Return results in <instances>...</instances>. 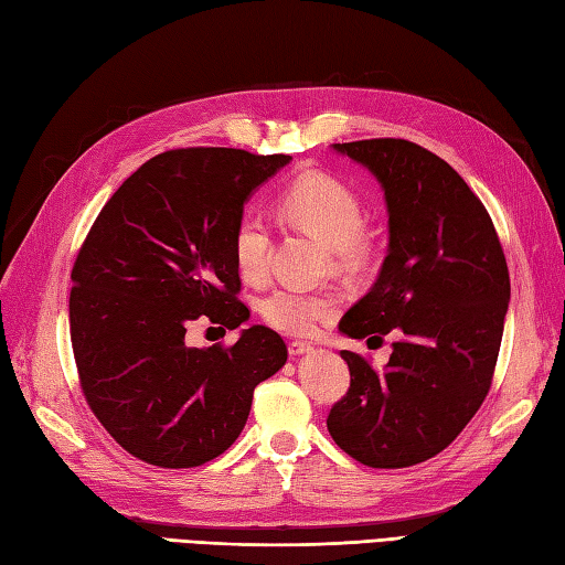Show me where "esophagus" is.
<instances>
[{
  "mask_svg": "<svg viewBox=\"0 0 565 565\" xmlns=\"http://www.w3.org/2000/svg\"><path fill=\"white\" fill-rule=\"evenodd\" d=\"M313 347L306 344V342H289V354L291 356H301V354H308Z\"/></svg>",
  "mask_w": 565,
  "mask_h": 565,
  "instance_id": "34e87169",
  "label": "esophagus"
}]
</instances>
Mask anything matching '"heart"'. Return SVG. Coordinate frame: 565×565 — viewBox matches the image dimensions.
<instances>
[{
	"label": "heart",
	"instance_id": "1",
	"mask_svg": "<svg viewBox=\"0 0 565 565\" xmlns=\"http://www.w3.org/2000/svg\"><path fill=\"white\" fill-rule=\"evenodd\" d=\"M279 215L303 233L332 247L340 267L354 269L371 257L374 243L364 233V209L354 191L342 179L310 170L298 174L276 201ZM271 235L259 215L245 213L233 227L231 252L237 274L249 284H259L269 271ZM340 306L334 291H301L284 286L259 301V316L269 328L284 334H313Z\"/></svg>",
	"mask_w": 565,
	"mask_h": 565
}]
</instances>
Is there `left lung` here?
I'll list each match as a JSON object with an SVG mask.
<instances>
[{
    "label": "left lung",
    "mask_w": 565,
    "mask_h": 565,
    "mask_svg": "<svg viewBox=\"0 0 565 565\" xmlns=\"http://www.w3.org/2000/svg\"><path fill=\"white\" fill-rule=\"evenodd\" d=\"M376 177L388 255L340 320L352 340L398 334L383 371L342 350L350 391L332 405L334 444L371 468H405L447 449L486 401L510 303L495 225L459 172L401 138L332 146Z\"/></svg>",
    "instance_id": "obj_1"
}]
</instances>
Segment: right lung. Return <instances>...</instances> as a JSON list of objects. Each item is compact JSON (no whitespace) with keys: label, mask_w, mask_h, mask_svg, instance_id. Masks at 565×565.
Masks as SVG:
<instances>
[{"label":"right lung","mask_w":565,"mask_h":565,"mask_svg":"<svg viewBox=\"0 0 565 565\" xmlns=\"http://www.w3.org/2000/svg\"><path fill=\"white\" fill-rule=\"evenodd\" d=\"M291 154L235 148L167 150L130 174L94 221L72 267L70 340L92 413L140 461L191 468L243 431L257 383L286 364L274 330L233 347H189L206 318L235 330L231 237L245 201Z\"/></svg>","instance_id":"obj_1"}]
</instances>
